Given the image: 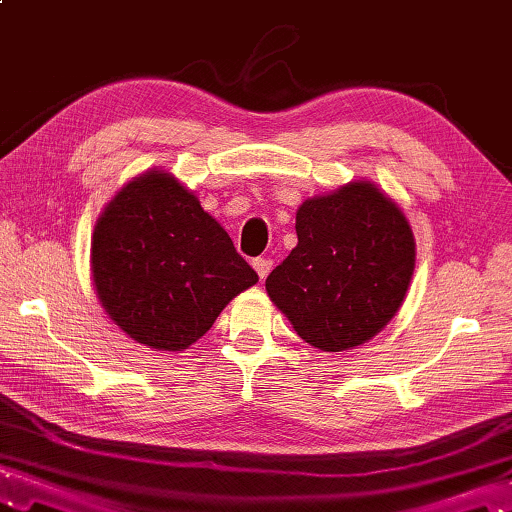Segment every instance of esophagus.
I'll list each match as a JSON object with an SVG mask.
<instances>
[{
  "mask_svg": "<svg viewBox=\"0 0 512 512\" xmlns=\"http://www.w3.org/2000/svg\"><path fill=\"white\" fill-rule=\"evenodd\" d=\"M253 268L257 270L259 279H266L270 270H273V262H270L268 257H257V259H253Z\"/></svg>",
  "mask_w": 512,
  "mask_h": 512,
  "instance_id": "esophagus-1",
  "label": "esophagus"
}]
</instances>
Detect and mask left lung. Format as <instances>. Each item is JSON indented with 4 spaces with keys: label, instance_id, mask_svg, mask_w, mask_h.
Listing matches in <instances>:
<instances>
[{
    "label": "left lung",
    "instance_id": "left-lung-1",
    "mask_svg": "<svg viewBox=\"0 0 512 512\" xmlns=\"http://www.w3.org/2000/svg\"><path fill=\"white\" fill-rule=\"evenodd\" d=\"M297 246L266 279L270 301L303 341L352 350L396 317L416 266V242L400 206L356 180L297 211Z\"/></svg>",
    "mask_w": 512,
    "mask_h": 512
}]
</instances>
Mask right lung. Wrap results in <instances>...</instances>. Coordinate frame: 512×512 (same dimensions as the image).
Segmentation results:
<instances>
[{
    "mask_svg": "<svg viewBox=\"0 0 512 512\" xmlns=\"http://www.w3.org/2000/svg\"><path fill=\"white\" fill-rule=\"evenodd\" d=\"M92 279L118 328L162 352L187 350L259 281L193 191L158 169L127 182L96 220Z\"/></svg>",
    "mask_w": 512,
    "mask_h": 512,
    "instance_id": "add662e5",
    "label": "right lung"
}]
</instances>
